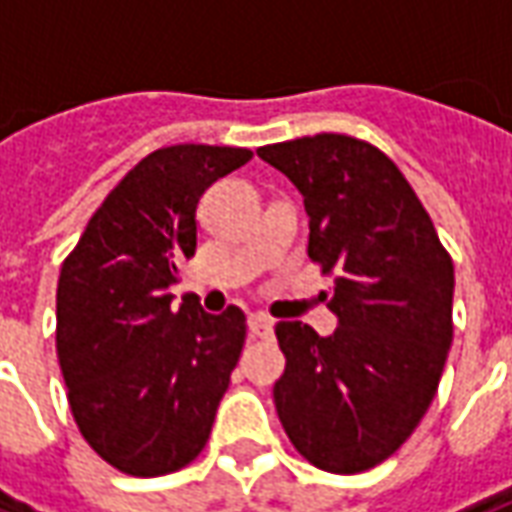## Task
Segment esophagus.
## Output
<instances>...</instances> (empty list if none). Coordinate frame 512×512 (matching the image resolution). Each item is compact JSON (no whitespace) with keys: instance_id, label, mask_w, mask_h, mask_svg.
I'll list each match as a JSON object with an SVG mask.
<instances>
[{"instance_id":"obj_1","label":"esophagus","mask_w":512,"mask_h":512,"mask_svg":"<svg viewBox=\"0 0 512 512\" xmlns=\"http://www.w3.org/2000/svg\"><path fill=\"white\" fill-rule=\"evenodd\" d=\"M248 326H250V334H253V337H262V340L273 334V320H270L267 315H250Z\"/></svg>"}]
</instances>
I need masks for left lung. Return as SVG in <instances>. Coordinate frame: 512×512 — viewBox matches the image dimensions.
Here are the masks:
<instances>
[{"label":"left lung","mask_w":512,"mask_h":512,"mask_svg":"<svg viewBox=\"0 0 512 512\" xmlns=\"http://www.w3.org/2000/svg\"><path fill=\"white\" fill-rule=\"evenodd\" d=\"M309 214V259L334 273L331 337L281 320L273 387L292 446L331 474L384 463L438 393L451 348L454 264L407 178L373 144L317 133L256 150Z\"/></svg>","instance_id":"8db88e82"}]
</instances>
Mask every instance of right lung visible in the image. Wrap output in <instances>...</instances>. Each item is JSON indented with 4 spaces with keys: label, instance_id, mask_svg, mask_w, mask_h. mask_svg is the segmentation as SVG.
I'll list each match as a JSON object with an SVG mask.
<instances>
[{
    "label": "right lung",
    "instance_id": "add662e5",
    "mask_svg": "<svg viewBox=\"0 0 512 512\" xmlns=\"http://www.w3.org/2000/svg\"><path fill=\"white\" fill-rule=\"evenodd\" d=\"M253 153L175 144L130 169L88 220L58 278V359L88 446L130 477L203 451L245 345V312L209 315L169 287L195 256L197 203Z\"/></svg>",
    "mask_w": 512,
    "mask_h": 512
}]
</instances>
